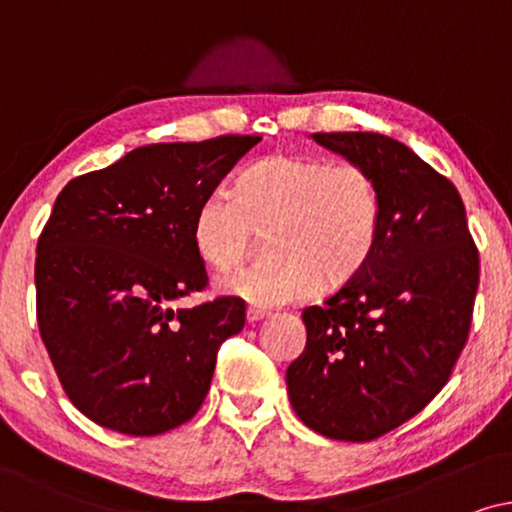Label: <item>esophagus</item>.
I'll use <instances>...</instances> for the list:
<instances>
[{"label":"esophagus","mask_w":512,"mask_h":512,"mask_svg":"<svg viewBox=\"0 0 512 512\" xmlns=\"http://www.w3.org/2000/svg\"><path fill=\"white\" fill-rule=\"evenodd\" d=\"M269 313L264 309H255V306H250L248 311H245V318H248V323H260L262 318H267Z\"/></svg>","instance_id":"esophagus-1"}]
</instances>
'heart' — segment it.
I'll return each instance as SVG.
<instances>
[{
    "instance_id": "1",
    "label": "heart",
    "mask_w": 512,
    "mask_h": 512,
    "mask_svg": "<svg viewBox=\"0 0 512 512\" xmlns=\"http://www.w3.org/2000/svg\"><path fill=\"white\" fill-rule=\"evenodd\" d=\"M252 231L269 262L217 281L222 295L269 309L356 278L381 231V192L370 170L309 154H271L241 175L234 192L213 189L194 213L196 255L210 269H234Z\"/></svg>"
}]
</instances>
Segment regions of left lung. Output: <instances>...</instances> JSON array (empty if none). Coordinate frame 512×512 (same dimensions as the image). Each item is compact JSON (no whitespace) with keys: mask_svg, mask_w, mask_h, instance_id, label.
Masks as SVG:
<instances>
[{"mask_svg":"<svg viewBox=\"0 0 512 512\" xmlns=\"http://www.w3.org/2000/svg\"><path fill=\"white\" fill-rule=\"evenodd\" d=\"M370 170L381 231L363 271L302 318L306 346L285 372L311 431L377 440L419 414L466 346L480 260L466 208L445 175L381 133H313Z\"/></svg>","mask_w":512,"mask_h":512,"instance_id":"8db88e82","label":"left lung"}]
</instances>
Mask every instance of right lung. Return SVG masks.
I'll use <instances>...</instances> for the list:
<instances>
[{
	"mask_svg": "<svg viewBox=\"0 0 512 512\" xmlns=\"http://www.w3.org/2000/svg\"><path fill=\"white\" fill-rule=\"evenodd\" d=\"M260 140L138 147L58 194L37 243V323L67 398L95 424L159 435L206 400L217 349L243 330L245 304L170 302L208 285L194 213Z\"/></svg>",
	"mask_w": 512,
	"mask_h": 512,
	"instance_id": "add662e5",
	"label": "right lung"
}]
</instances>
